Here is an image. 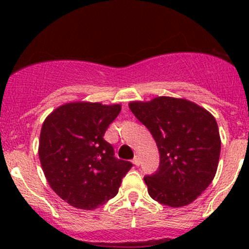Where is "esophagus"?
I'll return each mask as SVG.
<instances>
[{"label": "esophagus", "mask_w": 249, "mask_h": 249, "mask_svg": "<svg viewBox=\"0 0 249 249\" xmlns=\"http://www.w3.org/2000/svg\"><path fill=\"white\" fill-rule=\"evenodd\" d=\"M132 164H134V165H136V166H140L141 161H140V158L137 157V155H136V157L134 158V159H132Z\"/></svg>", "instance_id": "34e87169"}]
</instances>
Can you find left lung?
<instances>
[{
    "label": "left lung",
    "instance_id": "8db88e82",
    "mask_svg": "<svg viewBox=\"0 0 249 249\" xmlns=\"http://www.w3.org/2000/svg\"><path fill=\"white\" fill-rule=\"evenodd\" d=\"M129 107L159 149V169L144 177L148 194L170 207L189 205L217 172L220 136L214 117L194 102L169 96Z\"/></svg>",
    "mask_w": 249,
    "mask_h": 249
}]
</instances>
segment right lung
<instances>
[{
  "label": "right lung",
  "instance_id": "1",
  "mask_svg": "<svg viewBox=\"0 0 249 249\" xmlns=\"http://www.w3.org/2000/svg\"><path fill=\"white\" fill-rule=\"evenodd\" d=\"M120 105L71 102L44 120L38 155L50 188L69 205L95 210L118 194L132 167L117 159L104 136L118 117Z\"/></svg>",
  "mask_w": 249,
  "mask_h": 249
}]
</instances>
